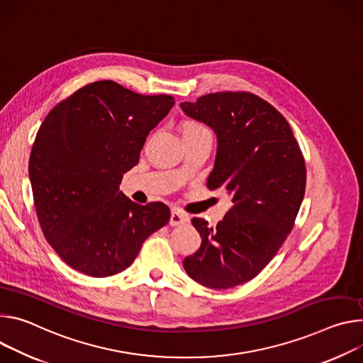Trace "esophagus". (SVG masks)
<instances>
[{"label":"esophagus","instance_id":"1","mask_svg":"<svg viewBox=\"0 0 363 363\" xmlns=\"http://www.w3.org/2000/svg\"><path fill=\"white\" fill-rule=\"evenodd\" d=\"M189 222V216L182 213L180 211H172V215H170V225L172 226H182L184 223Z\"/></svg>","mask_w":363,"mask_h":363}]
</instances>
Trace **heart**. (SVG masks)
Masks as SVG:
<instances>
[{"instance_id":"1","label":"heart","mask_w":363,"mask_h":363,"mask_svg":"<svg viewBox=\"0 0 363 363\" xmlns=\"http://www.w3.org/2000/svg\"><path fill=\"white\" fill-rule=\"evenodd\" d=\"M200 131H208L202 124L199 123H186L183 125V134H189V133H200Z\"/></svg>"}]
</instances>
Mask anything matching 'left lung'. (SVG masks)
<instances>
[{"instance_id": "left-lung-1", "label": "left lung", "mask_w": 363, "mask_h": 363, "mask_svg": "<svg viewBox=\"0 0 363 363\" xmlns=\"http://www.w3.org/2000/svg\"><path fill=\"white\" fill-rule=\"evenodd\" d=\"M180 106L215 131L208 187L226 190L233 203L216 228L193 218L202 245L183 267L209 289L244 284L267 267L294 226L306 190L304 157L287 119L254 94H208Z\"/></svg>"}]
</instances>
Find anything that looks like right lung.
Masks as SVG:
<instances>
[{"label": "right lung", "mask_w": 363, "mask_h": 363, "mask_svg": "<svg viewBox=\"0 0 363 363\" xmlns=\"http://www.w3.org/2000/svg\"><path fill=\"white\" fill-rule=\"evenodd\" d=\"M173 105L170 95L99 80L59 102L40 125L28 161L37 218L73 269L96 278L124 271L170 220L164 203L137 205L119 184Z\"/></svg>", "instance_id": "add662e5"}]
</instances>
